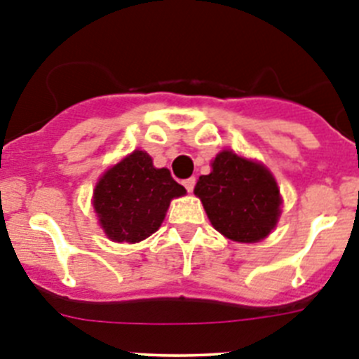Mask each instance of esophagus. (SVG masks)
Segmentation results:
<instances>
[{
    "instance_id": "34e87169",
    "label": "esophagus",
    "mask_w": 359,
    "mask_h": 359,
    "mask_svg": "<svg viewBox=\"0 0 359 359\" xmlns=\"http://www.w3.org/2000/svg\"><path fill=\"white\" fill-rule=\"evenodd\" d=\"M182 184H184V187H186V189L189 191V193H191V191H193V187H195L196 180H195V177H191V179H186V180H184Z\"/></svg>"
}]
</instances>
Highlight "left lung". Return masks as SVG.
Returning a JSON list of instances; mask_svg holds the SVG:
<instances>
[{"instance_id": "8db88e82", "label": "left lung", "mask_w": 359, "mask_h": 359, "mask_svg": "<svg viewBox=\"0 0 359 359\" xmlns=\"http://www.w3.org/2000/svg\"><path fill=\"white\" fill-rule=\"evenodd\" d=\"M202 175L195 195L202 200L210 223L237 243H259L280 217L281 196L273 173L257 161L223 150Z\"/></svg>"}]
</instances>
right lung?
<instances>
[{"mask_svg":"<svg viewBox=\"0 0 359 359\" xmlns=\"http://www.w3.org/2000/svg\"><path fill=\"white\" fill-rule=\"evenodd\" d=\"M186 195L170 170L134 150L104 173L93 191V209L104 233L115 243H140L163 223L170 202Z\"/></svg>","mask_w":359,"mask_h":359,"instance_id":"obj_1","label":"right lung"}]
</instances>
